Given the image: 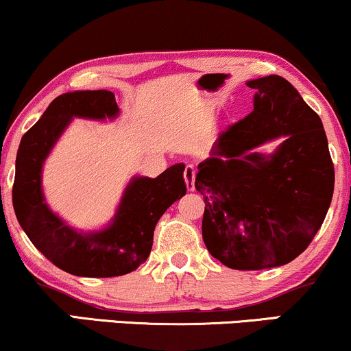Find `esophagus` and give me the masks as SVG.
<instances>
[{"label":"esophagus","instance_id":"34e87169","mask_svg":"<svg viewBox=\"0 0 351 351\" xmlns=\"http://www.w3.org/2000/svg\"><path fill=\"white\" fill-rule=\"evenodd\" d=\"M184 181L188 191L196 189V168H194V165L184 167Z\"/></svg>","mask_w":351,"mask_h":351}]
</instances>
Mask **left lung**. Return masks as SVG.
Here are the masks:
<instances>
[{
    "label": "left lung",
    "instance_id": "obj_1",
    "mask_svg": "<svg viewBox=\"0 0 351 351\" xmlns=\"http://www.w3.org/2000/svg\"><path fill=\"white\" fill-rule=\"evenodd\" d=\"M252 112L197 165L208 252L237 270L291 263L321 228L335 173L321 118L280 76L251 79ZM282 138L272 154L261 145Z\"/></svg>",
    "mask_w": 351,
    "mask_h": 351
}]
</instances>
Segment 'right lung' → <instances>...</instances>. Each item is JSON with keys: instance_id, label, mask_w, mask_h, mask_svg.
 Instances as JSON below:
<instances>
[{"instance_id": "obj_1", "label": "right lung", "mask_w": 351, "mask_h": 351, "mask_svg": "<svg viewBox=\"0 0 351 351\" xmlns=\"http://www.w3.org/2000/svg\"><path fill=\"white\" fill-rule=\"evenodd\" d=\"M119 113L113 92H66L22 136L17 150L12 186L17 221L47 259L77 277H118L136 270L150 254L158 219L186 194L184 165L176 163L157 178L132 176L104 228L82 232L51 210L43 194V165L66 128L73 118L113 121Z\"/></svg>"}]
</instances>
